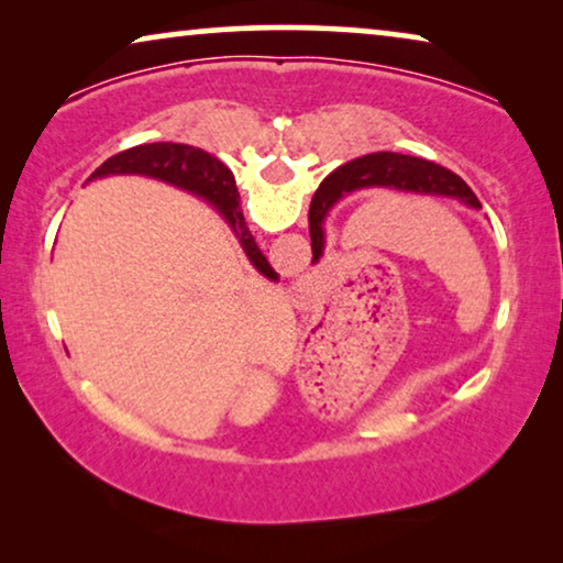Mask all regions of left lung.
Wrapping results in <instances>:
<instances>
[{
    "mask_svg": "<svg viewBox=\"0 0 563 563\" xmlns=\"http://www.w3.org/2000/svg\"><path fill=\"white\" fill-rule=\"evenodd\" d=\"M395 189L407 195H430V197H449L459 199L461 205L479 210V199L468 184L449 168L433 164V161L418 156H402V153H372L361 156L349 164L338 166L325 181L314 191L310 205V238H312V264H318L325 251V222L330 207L338 205L343 195H351L356 189Z\"/></svg>",
    "mask_w": 563,
    "mask_h": 563,
    "instance_id": "obj_1",
    "label": "left lung"
}]
</instances>
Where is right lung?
<instances>
[{"label": "right lung", "instance_id": "obj_1", "mask_svg": "<svg viewBox=\"0 0 563 563\" xmlns=\"http://www.w3.org/2000/svg\"><path fill=\"white\" fill-rule=\"evenodd\" d=\"M120 174L151 176V179L172 184V187H179L218 207V212L233 228L238 243H241V249L249 256L253 268L261 276H266V279L279 282V274L268 264L256 241H253L249 225H245L241 202H238L241 195H238L233 172L218 156H210L207 151L187 143H143L107 158L89 176V181Z\"/></svg>", "mask_w": 563, "mask_h": 563}]
</instances>
